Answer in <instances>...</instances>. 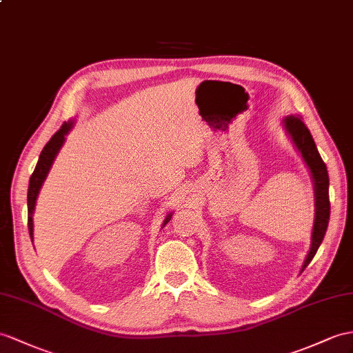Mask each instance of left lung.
<instances>
[{
	"label": "left lung",
	"instance_id": "1",
	"mask_svg": "<svg viewBox=\"0 0 353 353\" xmlns=\"http://www.w3.org/2000/svg\"><path fill=\"white\" fill-rule=\"evenodd\" d=\"M285 127L290 134L292 141L295 142L307 166L310 168L313 181H314V193H316V220L313 226L312 236V248L307 254V259L303 265V271L305 266L312 262L317 248L322 244L323 236L328 229L331 203H330V176L326 165L323 163L319 151L316 148L313 136L303 121V117L289 115L285 118Z\"/></svg>",
	"mask_w": 353,
	"mask_h": 353
}]
</instances>
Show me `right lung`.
Here are the masks:
<instances>
[{
    "label": "right lung",
    "mask_w": 353,
    "mask_h": 353,
    "mask_svg": "<svg viewBox=\"0 0 353 353\" xmlns=\"http://www.w3.org/2000/svg\"><path fill=\"white\" fill-rule=\"evenodd\" d=\"M73 123L68 121L64 123L61 125V128L50 137V141L45 145V148L40 152V157L37 161V166L34 169L32 175L30 178V185H28V230H30V236L32 239V212H34V206H36V199H37V194L41 188L43 181L46 179L48 172L52 166V163L57 157V154L59 151V148L63 147L64 143V137L65 134L70 132ZM170 220V214L168 216V219L165 220V225Z\"/></svg>",
    "instance_id": "right-lung-1"
}]
</instances>
